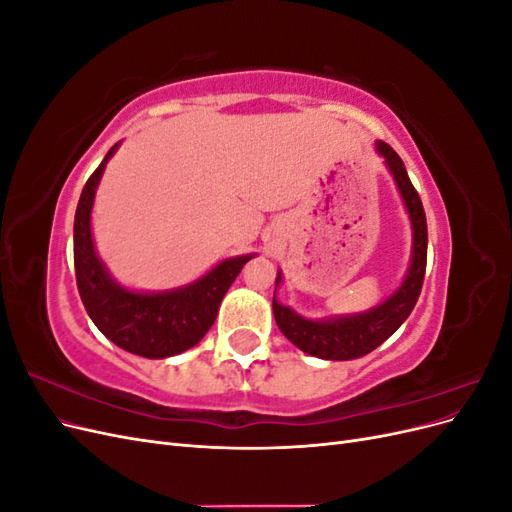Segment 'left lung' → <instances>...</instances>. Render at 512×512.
Returning <instances> with one entry per match:
<instances>
[{
	"label": "left lung",
	"instance_id": "8db88e82",
	"mask_svg": "<svg viewBox=\"0 0 512 512\" xmlns=\"http://www.w3.org/2000/svg\"><path fill=\"white\" fill-rule=\"evenodd\" d=\"M378 153L384 156L386 166L393 173L397 188L404 198L406 209L412 220L414 243H412V262L404 284L393 297L386 299L382 305L369 309L365 314H356L348 318H331V320H305L292 312L290 307L277 303L273 294V316L277 327L290 339V342L303 352L318 356L327 361H352L359 356L376 350L380 344L389 339L414 309L418 294H421L425 267H427V218L421 203V196L414 190V185L406 173V166L395 153L391 145L378 141ZM282 282V275H277V282Z\"/></svg>",
	"mask_w": 512,
	"mask_h": 512
}]
</instances>
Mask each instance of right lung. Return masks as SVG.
Returning <instances> with one entry per match:
<instances>
[{
  "label": "right lung",
  "instance_id": "obj_1",
  "mask_svg": "<svg viewBox=\"0 0 512 512\" xmlns=\"http://www.w3.org/2000/svg\"><path fill=\"white\" fill-rule=\"evenodd\" d=\"M119 143L108 149L102 164L91 173L74 215V271L81 301L96 327L119 348L145 359H166L196 346L218 316L230 284L252 256L228 258L190 286L143 294L130 292L111 280L91 239V205L108 158Z\"/></svg>",
  "mask_w": 512,
  "mask_h": 512
}]
</instances>
